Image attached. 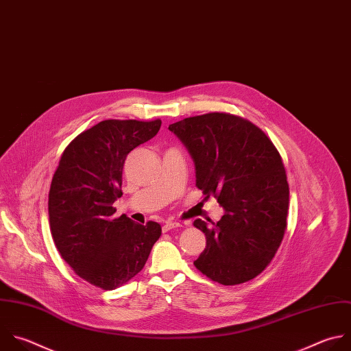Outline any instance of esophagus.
I'll use <instances>...</instances> for the list:
<instances>
[{
	"label": "esophagus",
	"mask_w": 351,
	"mask_h": 351,
	"mask_svg": "<svg viewBox=\"0 0 351 351\" xmlns=\"http://www.w3.org/2000/svg\"><path fill=\"white\" fill-rule=\"evenodd\" d=\"M178 227H182V224L179 221H165V224L162 226V231L167 232L172 228H178Z\"/></svg>",
	"instance_id": "1"
}]
</instances>
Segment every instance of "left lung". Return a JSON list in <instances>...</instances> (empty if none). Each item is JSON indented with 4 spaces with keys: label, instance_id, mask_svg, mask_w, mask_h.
I'll use <instances>...</instances> for the list:
<instances>
[{
    "label": "left lung",
    "instance_id": "obj_1",
    "mask_svg": "<svg viewBox=\"0 0 351 351\" xmlns=\"http://www.w3.org/2000/svg\"><path fill=\"white\" fill-rule=\"evenodd\" d=\"M168 130L194 161L195 186L224 209L216 223L194 220L206 237L194 266L221 285L255 278L287 228L289 186L278 150L255 124L227 112L189 117Z\"/></svg>",
    "mask_w": 351,
    "mask_h": 351
}]
</instances>
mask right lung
<instances>
[{"instance_id":"right-lung-1","label":"right lung","mask_w":351,"mask_h":351,"mask_svg":"<svg viewBox=\"0 0 351 351\" xmlns=\"http://www.w3.org/2000/svg\"><path fill=\"white\" fill-rule=\"evenodd\" d=\"M160 128L161 120L100 121L70 142L53 173L48 212L55 245L77 276L104 291L134 278L161 236L157 221L112 216L127 156Z\"/></svg>"}]
</instances>
